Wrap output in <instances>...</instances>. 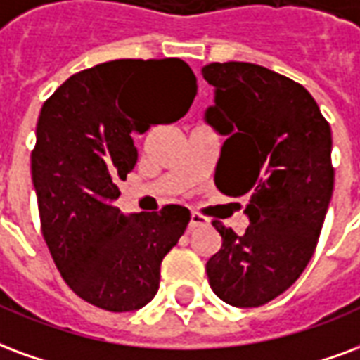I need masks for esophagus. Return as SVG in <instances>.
<instances>
[{
	"instance_id": "esophagus-1",
	"label": "esophagus",
	"mask_w": 360,
	"mask_h": 360,
	"mask_svg": "<svg viewBox=\"0 0 360 360\" xmlns=\"http://www.w3.org/2000/svg\"><path fill=\"white\" fill-rule=\"evenodd\" d=\"M205 224H207V219L203 217V214H199V212H191L190 224H188V230H190V232L199 226H205Z\"/></svg>"
}]
</instances>
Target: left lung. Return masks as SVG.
Wrapping results in <instances>:
<instances>
[{
    "label": "left lung",
    "mask_w": 360,
    "mask_h": 360,
    "mask_svg": "<svg viewBox=\"0 0 360 360\" xmlns=\"http://www.w3.org/2000/svg\"><path fill=\"white\" fill-rule=\"evenodd\" d=\"M214 88L205 120L222 136L214 184L248 195L249 226L220 220L222 248L207 261L212 291L234 307H261L284 293L311 261L334 191L332 130L313 96L253 63H209Z\"/></svg>",
    "instance_id": "left-lung-1"
}]
</instances>
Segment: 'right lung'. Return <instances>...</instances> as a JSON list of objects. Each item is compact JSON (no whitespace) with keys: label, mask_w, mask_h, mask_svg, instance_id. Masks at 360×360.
<instances>
[{"label":"right lung","mask_w":360,"mask_h":360,"mask_svg":"<svg viewBox=\"0 0 360 360\" xmlns=\"http://www.w3.org/2000/svg\"><path fill=\"white\" fill-rule=\"evenodd\" d=\"M195 94L182 59H117L72 75L41 107L32 151L41 234L63 280L91 305L128 313L159 290L190 211L124 217L112 201L138 161L132 134L146 132L149 117L182 119Z\"/></svg>","instance_id":"add662e5"}]
</instances>
